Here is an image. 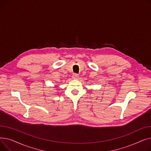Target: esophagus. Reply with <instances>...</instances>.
<instances>
[{"mask_svg": "<svg viewBox=\"0 0 151 151\" xmlns=\"http://www.w3.org/2000/svg\"><path fill=\"white\" fill-rule=\"evenodd\" d=\"M72 77H73V79H77V78H78V75H77V74L75 73V74H73V75Z\"/></svg>", "mask_w": 151, "mask_h": 151, "instance_id": "esophagus-1", "label": "esophagus"}]
</instances>
